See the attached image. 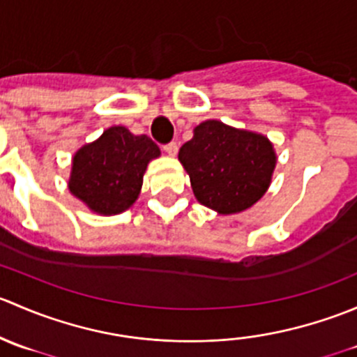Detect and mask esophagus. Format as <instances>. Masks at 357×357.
I'll return each mask as SVG.
<instances>
[{"label":"esophagus","instance_id":"esophagus-1","mask_svg":"<svg viewBox=\"0 0 357 357\" xmlns=\"http://www.w3.org/2000/svg\"><path fill=\"white\" fill-rule=\"evenodd\" d=\"M164 150H165V153H167V155L174 157L176 153H178V143H176V142L167 143V145H164Z\"/></svg>","mask_w":357,"mask_h":357}]
</instances>
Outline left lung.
<instances>
[{
    "label": "left lung",
    "mask_w": 357,
    "mask_h": 357,
    "mask_svg": "<svg viewBox=\"0 0 357 357\" xmlns=\"http://www.w3.org/2000/svg\"><path fill=\"white\" fill-rule=\"evenodd\" d=\"M178 157L197 200L219 214H235L254 205L268 190L276 164L268 138L219 121L197 126Z\"/></svg>",
    "instance_id": "1"
}]
</instances>
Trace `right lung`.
<instances>
[{
  "label": "right lung",
  "instance_id": "add662e5",
  "mask_svg": "<svg viewBox=\"0 0 357 357\" xmlns=\"http://www.w3.org/2000/svg\"><path fill=\"white\" fill-rule=\"evenodd\" d=\"M158 155L149 136L115 126L75 153L68 190L98 214H119L138 199L146 165Z\"/></svg>",
  "mask_w": 357,
  "mask_h": 357
}]
</instances>
